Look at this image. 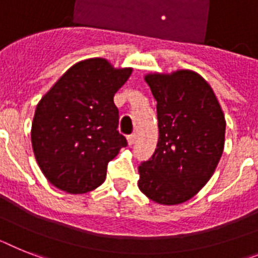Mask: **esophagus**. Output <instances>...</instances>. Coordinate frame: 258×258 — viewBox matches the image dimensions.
Wrapping results in <instances>:
<instances>
[{
    "label": "esophagus",
    "mask_w": 258,
    "mask_h": 258,
    "mask_svg": "<svg viewBox=\"0 0 258 258\" xmlns=\"http://www.w3.org/2000/svg\"><path fill=\"white\" fill-rule=\"evenodd\" d=\"M135 140H136V135H135V134H133V135L127 136V144H128L130 147L134 146V144H135Z\"/></svg>",
    "instance_id": "obj_1"
}]
</instances>
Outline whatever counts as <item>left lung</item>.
Returning <instances> with one entry per match:
<instances>
[{"mask_svg": "<svg viewBox=\"0 0 258 258\" xmlns=\"http://www.w3.org/2000/svg\"><path fill=\"white\" fill-rule=\"evenodd\" d=\"M157 102L159 142L139 165V186L160 205L196 196L215 172L224 149L226 118L213 88L199 73L178 69L144 76Z\"/></svg>", "mask_w": 258, "mask_h": 258, "instance_id": "8db88e82", "label": "left lung"}]
</instances>
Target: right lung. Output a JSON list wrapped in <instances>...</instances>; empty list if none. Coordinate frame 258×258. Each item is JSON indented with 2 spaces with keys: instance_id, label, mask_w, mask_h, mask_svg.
<instances>
[{
  "instance_id": "obj_1",
  "label": "right lung",
  "mask_w": 258,
  "mask_h": 258,
  "mask_svg": "<svg viewBox=\"0 0 258 258\" xmlns=\"http://www.w3.org/2000/svg\"><path fill=\"white\" fill-rule=\"evenodd\" d=\"M133 73L109 60L76 62L36 105L31 144L39 168L57 189L84 194L106 178L107 162L127 146L114 96Z\"/></svg>"
}]
</instances>
